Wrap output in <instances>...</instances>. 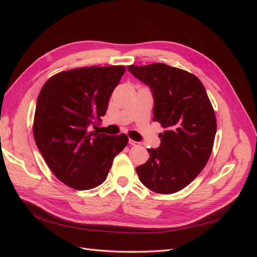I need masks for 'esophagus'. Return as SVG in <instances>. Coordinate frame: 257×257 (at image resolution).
<instances>
[{"mask_svg": "<svg viewBox=\"0 0 257 257\" xmlns=\"http://www.w3.org/2000/svg\"><path fill=\"white\" fill-rule=\"evenodd\" d=\"M128 144H130L131 146H134V147H137V146L141 145V144H139V143H137V142L133 141V139H130V141H128Z\"/></svg>", "mask_w": 257, "mask_h": 257, "instance_id": "esophagus-1", "label": "esophagus"}]
</instances>
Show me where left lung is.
<instances>
[{
	"instance_id": "left-lung-1",
	"label": "left lung",
	"mask_w": 257,
	"mask_h": 257,
	"mask_svg": "<svg viewBox=\"0 0 257 257\" xmlns=\"http://www.w3.org/2000/svg\"><path fill=\"white\" fill-rule=\"evenodd\" d=\"M149 85L154 97L153 121L165 128L159 149L138 166L139 180L159 194L184 189L206 166L216 133V119L205 87L195 75L163 63L130 65Z\"/></svg>"
}]
</instances>
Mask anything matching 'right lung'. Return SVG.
Segmentation results:
<instances>
[{
  "mask_svg": "<svg viewBox=\"0 0 257 257\" xmlns=\"http://www.w3.org/2000/svg\"><path fill=\"white\" fill-rule=\"evenodd\" d=\"M124 73L123 65L79 67L53 75L43 85L34 139L52 174L69 188L84 191L102 184L114 157L127 145L125 134L90 131L105 115Z\"/></svg>",
  "mask_w": 257,
  "mask_h": 257,
  "instance_id": "1",
  "label": "right lung"
}]
</instances>
